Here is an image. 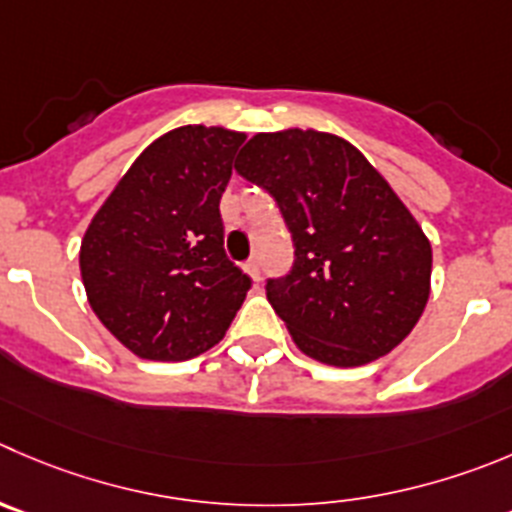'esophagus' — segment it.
Segmentation results:
<instances>
[{"mask_svg": "<svg viewBox=\"0 0 512 512\" xmlns=\"http://www.w3.org/2000/svg\"><path fill=\"white\" fill-rule=\"evenodd\" d=\"M243 271H246V274L251 276V279L256 281V284H259V279H261V266H259V261H256V259L246 261V264H243Z\"/></svg>", "mask_w": 512, "mask_h": 512, "instance_id": "1", "label": "esophagus"}]
</instances>
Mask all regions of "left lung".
<instances>
[{
    "label": "left lung",
    "mask_w": 512,
    "mask_h": 512,
    "mask_svg": "<svg viewBox=\"0 0 512 512\" xmlns=\"http://www.w3.org/2000/svg\"><path fill=\"white\" fill-rule=\"evenodd\" d=\"M236 173L274 196L294 266L266 296L306 357L362 367L415 329L430 299L432 246L387 180L344 138L253 135Z\"/></svg>",
    "instance_id": "8db88e82"
}]
</instances>
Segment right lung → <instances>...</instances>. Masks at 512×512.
Returning <instances> with one entry per match:
<instances>
[{
    "label": "right lung",
    "mask_w": 512,
    "mask_h": 512,
    "mask_svg": "<svg viewBox=\"0 0 512 512\" xmlns=\"http://www.w3.org/2000/svg\"><path fill=\"white\" fill-rule=\"evenodd\" d=\"M243 140L206 125L160 135L87 226V301L140 359L186 362L216 347L251 289L226 259L218 211Z\"/></svg>",
    "instance_id": "right-lung-1"
}]
</instances>
